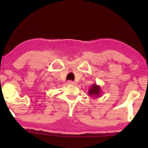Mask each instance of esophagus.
<instances>
[{"label": "esophagus", "mask_w": 148, "mask_h": 148, "mask_svg": "<svg viewBox=\"0 0 148 148\" xmlns=\"http://www.w3.org/2000/svg\"><path fill=\"white\" fill-rule=\"evenodd\" d=\"M68 84H69V85H75V84H76V82H73V81H69Z\"/></svg>", "instance_id": "obj_1"}]
</instances>
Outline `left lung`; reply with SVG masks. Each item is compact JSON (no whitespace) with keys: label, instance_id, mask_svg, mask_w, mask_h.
Masks as SVG:
<instances>
[{"label":"left lung","instance_id":"obj_1","mask_svg":"<svg viewBox=\"0 0 148 148\" xmlns=\"http://www.w3.org/2000/svg\"><path fill=\"white\" fill-rule=\"evenodd\" d=\"M102 93V90L101 86L97 85V84H93L89 89L88 94L92 99H95L97 97H101Z\"/></svg>","mask_w":148,"mask_h":148}]
</instances>
